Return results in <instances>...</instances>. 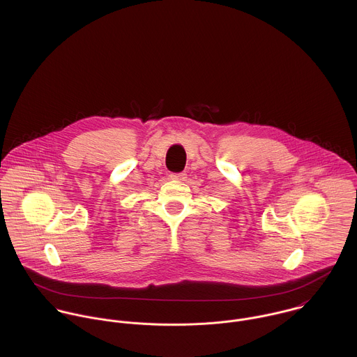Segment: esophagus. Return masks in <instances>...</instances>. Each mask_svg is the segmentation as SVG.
<instances>
[{
  "label": "esophagus",
  "mask_w": 357,
  "mask_h": 357,
  "mask_svg": "<svg viewBox=\"0 0 357 357\" xmlns=\"http://www.w3.org/2000/svg\"><path fill=\"white\" fill-rule=\"evenodd\" d=\"M187 174L185 173H172L169 177L172 178V180H178V181H184L187 177H185Z\"/></svg>",
  "instance_id": "obj_1"
}]
</instances>
